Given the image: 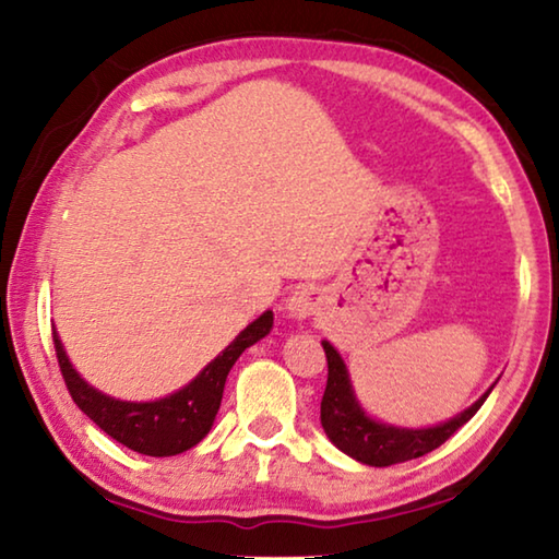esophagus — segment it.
<instances>
[{
    "label": "esophagus",
    "instance_id": "34e87169",
    "mask_svg": "<svg viewBox=\"0 0 559 559\" xmlns=\"http://www.w3.org/2000/svg\"><path fill=\"white\" fill-rule=\"evenodd\" d=\"M286 310H288V316L296 318V320H306V318H310V316H316V310H318V296H316V290L308 288V286L298 288V290L293 293V296L286 300Z\"/></svg>",
    "mask_w": 559,
    "mask_h": 559
}]
</instances>
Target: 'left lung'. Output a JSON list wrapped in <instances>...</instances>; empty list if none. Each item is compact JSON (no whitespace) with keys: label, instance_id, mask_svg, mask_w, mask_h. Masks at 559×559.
Wrapping results in <instances>:
<instances>
[{"label":"left lung","instance_id":"1","mask_svg":"<svg viewBox=\"0 0 559 559\" xmlns=\"http://www.w3.org/2000/svg\"><path fill=\"white\" fill-rule=\"evenodd\" d=\"M323 349L328 357V384L323 402H320V424L328 433V439L335 447L367 466H392L419 459L424 453L439 449L443 441L451 439L473 414L480 409L490 390L480 396L476 404H471L466 412L453 416L447 424L429 429H400L390 424H380L365 414L362 406L355 400L353 384H349L347 367L337 349L323 340Z\"/></svg>","mask_w":559,"mask_h":559}]
</instances>
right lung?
<instances>
[{
    "instance_id": "obj_1",
    "label": "right lung",
    "mask_w": 559,
    "mask_h": 559,
    "mask_svg": "<svg viewBox=\"0 0 559 559\" xmlns=\"http://www.w3.org/2000/svg\"><path fill=\"white\" fill-rule=\"evenodd\" d=\"M271 328L273 313L266 310L251 325H246L234 343L222 355H216L192 382L179 392L165 396V400L155 402H122L93 390L73 370L56 333L53 347L71 400L79 404V409L88 419L96 421L110 439H116L132 451L145 453V456H175V453L197 447L210 433L222 404L226 374H229L243 349L266 337Z\"/></svg>"
}]
</instances>
